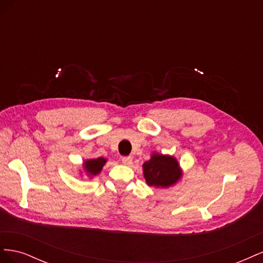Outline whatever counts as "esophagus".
Returning a JSON list of instances; mask_svg holds the SVG:
<instances>
[{
  "label": "esophagus",
  "instance_id": "34e87169",
  "mask_svg": "<svg viewBox=\"0 0 263 263\" xmlns=\"http://www.w3.org/2000/svg\"><path fill=\"white\" fill-rule=\"evenodd\" d=\"M132 161H133V159H132V157H129V156L122 157V162H123L124 164H126V165H130V164H132Z\"/></svg>",
  "mask_w": 263,
  "mask_h": 263
}]
</instances>
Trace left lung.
Segmentation results:
<instances>
[{"mask_svg":"<svg viewBox=\"0 0 263 263\" xmlns=\"http://www.w3.org/2000/svg\"><path fill=\"white\" fill-rule=\"evenodd\" d=\"M144 176L149 185L166 187L174 184L181 176L178 161L169 156L155 154L144 163Z\"/></svg>","mask_w":263,"mask_h":263,"instance_id":"obj_1","label":"left lung"}]
</instances>
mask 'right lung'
Returning a JSON list of instances; mask_svg holds the SVG:
<instances>
[{
  "label": "right lung",
  "instance_id": "add662e5",
  "mask_svg": "<svg viewBox=\"0 0 263 263\" xmlns=\"http://www.w3.org/2000/svg\"><path fill=\"white\" fill-rule=\"evenodd\" d=\"M106 162V159L104 158H98V159H91L84 162V168L89 176H97L102 170L103 165Z\"/></svg>",
  "mask_w": 263,
  "mask_h": 263
}]
</instances>
